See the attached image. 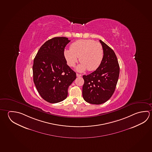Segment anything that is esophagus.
<instances>
[{
	"label": "esophagus",
	"instance_id": "34e87169",
	"mask_svg": "<svg viewBox=\"0 0 152 152\" xmlns=\"http://www.w3.org/2000/svg\"><path fill=\"white\" fill-rule=\"evenodd\" d=\"M76 76H77V77H80V76H82V75H80V74H79L77 73V74H76Z\"/></svg>",
	"mask_w": 152,
	"mask_h": 152
}]
</instances>
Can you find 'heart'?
Wrapping results in <instances>:
<instances>
[{
	"label": "heart",
	"mask_w": 152,
	"mask_h": 152,
	"mask_svg": "<svg viewBox=\"0 0 152 152\" xmlns=\"http://www.w3.org/2000/svg\"><path fill=\"white\" fill-rule=\"evenodd\" d=\"M67 64L74 67L78 57L81 62L77 67L79 72L96 70L101 64L104 58V50L101 44L91 39H80L72 43L70 49L64 51Z\"/></svg>",
	"instance_id": "obj_1"
}]
</instances>
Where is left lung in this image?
I'll use <instances>...</instances> for the list:
<instances>
[{
	"mask_svg": "<svg viewBox=\"0 0 152 152\" xmlns=\"http://www.w3.org/2000/svg\"><path fill=\"white\" fill-rule=\"evenodd\" d=\"M99 41L104 50L101 64L90 74L83 76V99L94 104H103L111 98L120 74V66L114 52L104 42Z\"/></svg>",
	"mask_w": 152,
	"mask_h": 152,
	"instance_id": "8db88e82",
	"label": "left lung"
}]
</instances>
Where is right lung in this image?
Masks as SVG:
<instances>
[{
	"label": "right lung",
	"mask_w": 152,
	"mask_h": 152,
	"mask_svg": "<svg viewBox=\"0 0 152 152\" xmlns=\"http://www.w3.org/2000/svg\"><path fill=\"white\" fill-rule=\"evenodd\" d=\"M70 40L54 37L40 47L32 66L33 79L41 97L50 103L63 101L76 74L67 64L64 48Z\"/></svg>",
	"instance_id": "obj_1"
}]
</instances>
